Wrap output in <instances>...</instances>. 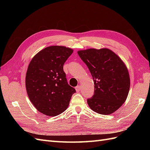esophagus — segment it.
<instances>
[{
  "label": "esophagus",
  "instance_id": "34e87169",
  "mask_svg": "<svg viewBox=\"0 0 150 150\" xmlns=\"http://www.w3.org/2000/svg\"><path fill=\"white\" fill-rule=\"evenodd\" d=\"M75 89H76L77 92H79V91L81 90V86H79H79H77L75 88Z\"/></svg>",
  "mask_w": 150,
  "mask_h": 150
}]
</instances>
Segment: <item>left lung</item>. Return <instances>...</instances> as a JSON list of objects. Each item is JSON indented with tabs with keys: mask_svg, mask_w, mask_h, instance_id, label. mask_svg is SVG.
<instances>
[{
	"mask_svg": "<svg viewBox=\"0 0 150 150\" xmlns=\"http://www.w3.org/2000/svg\"><path fill=\"white\" fill-rule=\"evenodd\" d=\"M78 54L94 81V95L87 99L89 106L101 115L114 112L125 102L129 91L130 78L125 63L107 48L81 50Z\"/></svg>",
	"mask_w": 150,
	"mask_h": 150,
	"instance_id": "left-lung-1",
	"label": "left lung"
}]
</instances>
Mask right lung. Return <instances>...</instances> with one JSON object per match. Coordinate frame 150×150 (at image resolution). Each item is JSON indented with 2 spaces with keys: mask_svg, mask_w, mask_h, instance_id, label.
<instances>
[{
  "mask_svg": "<svg viewBox=\"0 0 150 150\" xmlns=\"http://www.w3.org/2000/svg\"><path fill=\"white\" fill-rule=\"evenodd\" d=\"M73 50L53 46L39 51L30 61L25 76L29 98L42 114L56 116L67 108L74 88L67 83L63 65Z\"/></svg>",
  "mask_w": 150,
  "mask_h": 150,
  "instance_id": "right-lung-1",
  "label": "right lung"
}]
</instances>
